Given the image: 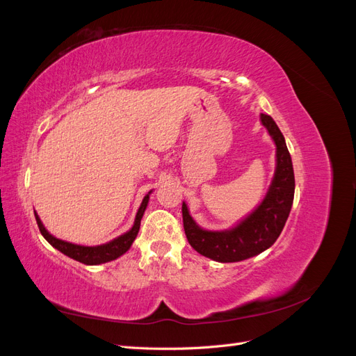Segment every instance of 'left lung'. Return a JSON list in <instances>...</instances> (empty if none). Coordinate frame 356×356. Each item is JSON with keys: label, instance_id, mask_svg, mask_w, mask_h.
Listing matches in <instances>:
<instances>
[{"label": "left lung", "instance_id": "obj_1", "mask_svg": "<svg viewBox=\"0 0 356 356\" xmlns=\"http://www.w3.org/2000/svg\"><path fill=\"white\" fill-rule=\"evenodd\" d=\"M261 123L276 144V172L267 196L250 217L238 227L225 232L202 230L190 217L182 203V222L188 243L208 258L220 263L242 261L270 248L281 234L294 200V169L285 144L273 118L261 114Z\"/></svg>", "mask_w": 356, "mask_h": 356}]
</instances>
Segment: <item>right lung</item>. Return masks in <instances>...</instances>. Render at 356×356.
Returning a JSON list of instances; mask_svg holds the SVG:
<instances>
[{
	"label": "right lung",
	"instance_id": "1",
	"mask_svg": "<svg viewBox=\"0 0 356 356\" xmlns=\"http://www.w3.org/2000/svg\"><path fill=\"white\" fill-rule=\"evenodd\" d=\"M148 197H149V195H147L144 197L141 207H139V209H138L134 227L129 230L127 233L122 234L120 238H117V239H114L108 243H105V245H101V246H81V245H74V243H70V242H65V241L56 239L55 236H51L44 229V225L41 224L37 213H35V220H37V224H38V229H40L41 234L44 236V239L53 248H56L58 251L68 255L70 258H72V260H75V261H80V263L88 264V266H96V264L115 260V258L123 255L129 250V248H131L132 242L135 241L136 234L139 232V225H141V218H143L144 211L147 208Z\"/></svg>",
	"mask_w": 356,
	"mask_h": 356
}]
</instances>
